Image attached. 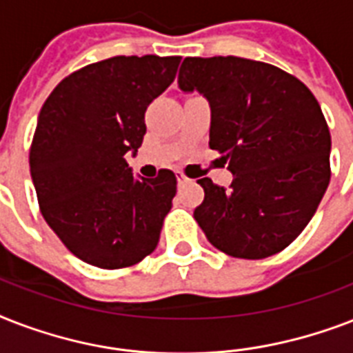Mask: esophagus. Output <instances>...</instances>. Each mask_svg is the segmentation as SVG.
Returning <instances> with one entry per match:
<instances>
[{
  "label": "esophagus",
  "instance_id": "1",
  "mask_svg": "<svg viewBox=\"0 0 353 353\" xmlns=\"http://www.w3.org/2000/svg\"><path fill=\"white\" fill-rule=\"evenodd\" d=\"M187 181H188V177L185 176V174H181V172H177V183L183 185V183H187Z\"/></svg>",
  "mask_w": 353,
  "mask_h": 353
}]
</instances>
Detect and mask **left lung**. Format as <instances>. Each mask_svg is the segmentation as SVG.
<instances>
[{"mask_svg": "<svg viewBox=\"0 0 353 353\" xmlns=\"http://www.w3.org/2000/svg\"><path fill=\"white\" fill-rule=\"evenodd\" d=\"M177 84L209 101V146L232 174L229 188L198 181L199 227L229 256L260 260L285 249L330 183L332 137L317 99L293 74L238 57L185 58Z\"/></svg>", "mask_w": 353, "mask_h": 353, "instance_id": "8db88e82", "label": "left lung"}]
</instances>
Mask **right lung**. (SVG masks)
<instances>
[{
    "label": "right lung",
    "instance_id": "right-lung-1",
    "mask_svg": "<svg viewBox=\"0 0 353 353\" xmlns=\"http://www.w3.org/2000/svg\"><path fill=\"white\" fill-rule=\"evenodd\" d=\"M181 57H113L60 82L38 115L29 165L41 216L82 262L121 269L159 241L176 176L133 177L126 154L146 133L144 112L174 82Z\"/></svg>",
    "mask_w": 353,
    "mask_h": 353
}]
</instances>
